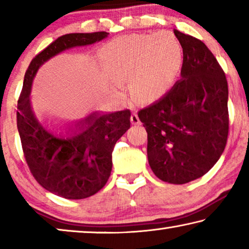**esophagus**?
I'll use <instances>...</instances> for the list:
<instances>
[{
	"label": "esophagus",
	"mask_w": 249,
	"mask_h": 249,
	"mask_svg": "<svg viewBox=\"0 0 249 249\" xmlns=\"http://www.w3.org/2000/svg\"><path fill=\"white\" fill-rule=\"evenodd\" d=\"M130 122H132L133 125H141V121L138 119V115L136 113H133L132 116H130Z\"/></svg>",
	"instance_id": "34e87169"
}]
</instances>
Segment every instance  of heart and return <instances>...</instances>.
<instances>
[{
	"mask_svg": "<svg viewBox=\"0 0 249 249\" xmlns=\"http://www.w3.org/2000/svg\"><path fill=\"white\" fill-rule=\"evenodd\" d=\"M181 60L182 48L169 32L119 37L100 52L105 74L117 86L129 77L130 89L141 102H153L169 90Z\"/></svg>",
	"mask_w": 249,
	"mask_h": 249,
	"instance_id": "b5f03b06",
	"label": "heart"
}]
</instances>
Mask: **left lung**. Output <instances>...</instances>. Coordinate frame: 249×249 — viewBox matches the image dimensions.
I'll use <instances>...</instances> for the list:
<instances>
[{"instance_id":"obj_1","label":"left lung","mask_w":249,"mask_h":249,"mask_svg":"<svg viewBox=\"0 0 249 249\" xmlns=\"http://www.w3.org/2000/svg\"><path fill=\"white\" fill-rule=\"evenodd\" d=\"M182 47L181 79L141 109L147 157L160 180L183 184L204 176L224 151L229 135L225 73L203 41L175 29Z\"/></svg>"}]
</instances>
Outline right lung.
Wrapping results in <instances>:
<instances>
[{
  "label": "right lung",
  "mask_w": 249,
  "mask_h": 249,
  "mask_svg": "<svg viewBox=\"0 0 249 249\" xmlns=\"http://www.w3.org/2000/svg\"><path fill=\"white\" fill-rule=\"evenodd\" d=\"M108 33L66 34L31 61L18 104V129L29 170L46 190L69 200L95 195L107 182L116 142L130 127L128 109L92 112L83 119L50 128L33 111L31 92L37 71L65 50L92 45Z\"/></svg>",
  "instance_id": "right-lung-1"
}]
</instances>
